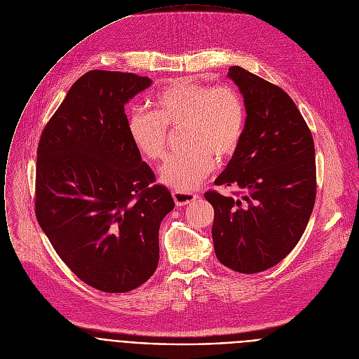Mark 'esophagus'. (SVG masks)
Masks as SVG:
<instances>
[{
	"label": "esophagus",
	"instance_id": "obj_1",
	"mask_svg": "<svg viewBox=\"0 0 359 359\" xmlns=\"http://www.w3.org/2000/svg\"><path fill=\"white\" fill-rule=\"evenodd\" d=\"M172 198H174V201H175V203H177L178 206H184V205H188V203H191L192 201L198 199L199 195H198V194H194V192L177 189V191H172Z\"/></svg>",
	"mask_w": 359,
	"mask_h": 359
}]
</instances>
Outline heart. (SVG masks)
Listing matches in <instances>:
<instances>
[{"label": "heart", "mask_w": 359, "mask_h": 359, "mask_svg": "<svg viewBox=\"0 0 359 359\" xmlns=\"http://www.w3.org/2000/svg\"><path fill=\"white\" fill-rule=\"evenodd\" d=\"M154 110L134 109L127 133L135 150L150 161L165 157L168 128H181V146L161 168V180L180 191L198 187L219 161L231 158L245 133L246 111L239 92L228 85L209 86L175 81L153 99Z\"/></svg>", "instance_id": "1"}]
</instances>
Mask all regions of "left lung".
Listing matches in <instances>:
<instances>
[{
  "mask_svg": "<svg viewBox=\"0 0 359 359\" xmlns=\"http://www.w3.org/2000/svg\"><path fill=\"white\" fill-rule=\"evenodd\" d=\"M228 76L245 99L241 144L215 185L235 196L205 192L213 206L215 255L226 267L259 273L299 243L316 202V150L311 131L292 97L278 86L231 66Z\"/></svg>",
  "mask_w": 359,
  "mask_h": 359,
  "instance_id": "8db88e82",
  "label": "left lung"
}]
</instances>
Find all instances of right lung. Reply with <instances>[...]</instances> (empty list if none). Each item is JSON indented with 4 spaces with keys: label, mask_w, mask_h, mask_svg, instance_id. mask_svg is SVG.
Wrapping results in <instances>:
<instances>
[{
    "label": "right lung",
    "mask_w": 359,
    "mask_h": 359,
    "mask_svg": "<svg viewBox=\"0 0 359 359\" xmlns=\"http://www.w3.org/2000/svg\"><path fill=\"white\" fill-rule=\"evenodd\" d=\"M150 85L147 76L88 72L38 144V224L65 264L104 293L131 292L153 276L160 225L175 205L127 133L124 104Z\"/></svg>",
    "instance_id": "1"
}]
</instances>
